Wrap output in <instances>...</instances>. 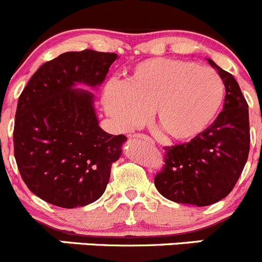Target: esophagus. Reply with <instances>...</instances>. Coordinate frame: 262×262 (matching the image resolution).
<instances>
[{"mask_svg": "<svg viewBox=\"0 0 262 262\" xmlns=\"http://www.w3.org/2000/svg\"><path fill=\"white\" fill-rule=\"evenodd\" d=\"M134 138H138V139H143V141H146L147 143H150V144H155L153 143V141H152V138H149V137H147V136H144V134H134Z\"/></svg>", "mask_w": 262, "mask_h": 262, "instance_id": "1", "label": "esophagus"}]
</instances>
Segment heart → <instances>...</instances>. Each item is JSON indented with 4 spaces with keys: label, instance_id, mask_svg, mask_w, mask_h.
Masks as SVG:
<instances>
[{
    "label": "heart",
    "instance_id": "heart-1",
    "mask_svg": "<svg viewBox=\"0 0 262 262\" xmlns=\"http://www.w3.org/2000/svg\"><path fill=\"white\" fill-rule=\"evenodd\" d=\"M224 83L209 66L189 60L150 58L132 68L124 84L110 82L102 105L119 129L126 132L155 114L156 126L175 141H190L218 115Z\"/></svg>",
    "mask_w": 262,
    "mask_h": 262
}]
</instances>
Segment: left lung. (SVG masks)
Instances as JSON below:
<instances>
[{"mask_svg":"<svg viewBox=\"0 0 262 262\" xmlns=\"http://www.w3.org/2000/svg\"><path fill=\"white\" fill-rule=\"evenodd\" d=\"M226 87L223 112L200 136L166 147L165 167L155 178L161 195L180 204L207 207L232 191L250 150L248 105L238 82L212 59Z\"/></svg>","mask_w":262,"mask_h":262,"instance_id":"8db88e82","label":"left lung"}]
</instances>
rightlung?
<instances>
[{
    "label": "right lung",
    "mask_w": 262,
    "mask_h": 262,
    "mask_svg": "<svg viewBox=\"0 0 262 262\" xmlns=\"http://www.w3.org/2000/svg\"><path fill=\"white\" fill-rule=\"evenodd\" d=\"M118 54L86 49L44 63L17 101L14 148L31 192L60 208L84 207L104 194L126 137L102 130L95 96Z\"/></svg>",
    "instance_id": "add662e5"
}]
</instances>
